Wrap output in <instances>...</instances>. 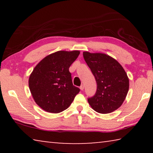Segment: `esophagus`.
<instances>
[{
	"label": "esophagus",
	"mask_w": 153,
	"mask_h": 153,
	"mask_svg": "<svg viewBox=\"0 0 153 153\" xmlns=\"http://www.w3.org/2000/svg\"><path fill=\"white\" fill-rule=\"evenodd\" d=\"M79 88H80V90H83L84 89V85H81V86H80V87H79Z\"/></svg>",
	"instance_id": "obj_1"
}]
</instances>
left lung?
<instances>
[{
    "label": "left lung",
    "mask_w": 153,
    "mask_h": 153,
    "mask_svg": "<svg viewBox=\"0 0 153 153\" xmlns=\"http://www.w3.org/2000/svg\"><path fill=\"white\" fill-rule=\"evenodd\" d=\"M83 56L97 84L95 95L88 99L90 107L102 114L117 110L123 104L129 90V78L123 67L104 53L85 51Z\"/></svg>",
    "instance_id": "left-lung-1"
}]
</instances>
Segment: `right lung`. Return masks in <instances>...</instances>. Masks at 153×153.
<instances>
[{
    "mask_svg": "<svg viewBox=\"0 0 153 153\" xmlns=\"http://www.w3.org/2000/svg\"><path fill=\"white\" fill-rule=\"evenodd\" d=\"M79 51H59L44 58L29 77L32 97L44 111L59 113L67 109L79 89L72 83L69 67L79 56Z\"/></svg>",
    "mask_w": 153,
    "mask_h": 153,
    "instance_id": "1",
    "label": "right lung"
}]
</instances>
